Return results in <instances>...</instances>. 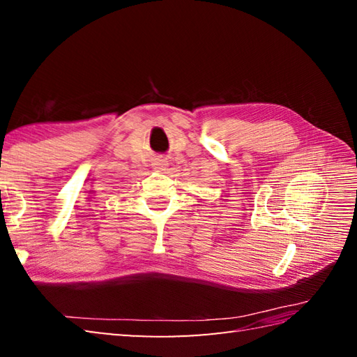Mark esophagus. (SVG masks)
<instances>
[{
    "instance_id": "34e87169",
    "label": "esophagus",
    "mask_w": 357,
    "mask_h": 357,
    "mask_svg": "<svg viewBox=\"0 0 357 357\" xmlns=\"http://www.w3.org/2000/svg\"><path fill=\"white\" fill-rule=\"evenodd\" d=\"M167 165H169V162H167L165 159H156L155 164H153V167H155V169H158V170H164Z\"/></svg>"
}]
</instances>
